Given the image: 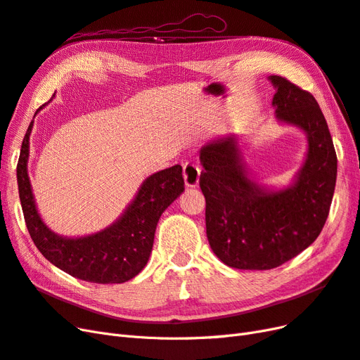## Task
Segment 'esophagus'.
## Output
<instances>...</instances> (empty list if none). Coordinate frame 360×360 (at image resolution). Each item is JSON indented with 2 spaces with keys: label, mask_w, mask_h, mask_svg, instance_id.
I'll return each mask as SVG.
<instances>
[{
  "label": "esophagus",
  "mask_w": 360,
  "mask_h": 360,
  "mask_svg": "<svg viewBox=\"0 0 360 360\" xmlns=\"http://www.w3.org/2000/svg\"><path fill=\"white\" fill-rule=\"evenodd\" d=\"M201 169L198 165H195L192 162H186L183 165V179L186 188H197L200 183Z\"/></svg>",
  "instance_id": "obj_1"
}]
</instances>
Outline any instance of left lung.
Returning <instances> with one entry per match:
<instances>
[{"label": "left lung", "instance_id": "obj_1", "mask_svg": "<svg viewBox=\"0 0 360 360\" xmlns=\"http://www.w3.org/2000/svg\"><path fill=\"white\" fill-rule=\"evenodd\" d=\"M276 122L307 136V153L288 186L261 183L245 160L240 138L217 136L200 150L207 238L228 267L269 270L315 242L328 219L336 183V153L317 101L271 75Z\"/></svg>", "mask_w": 360, "mask_h": 360}]
</instances>
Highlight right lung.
<instances>
[{"instance_id":"1","label":"right lung","mask_w":360,"mask_h":360,"mask_svg":"<svg viewBox=\"0 0 360 360\" xmlns=\"http://www.w3.org/2000/svg\"><path fill=\"white\" fill-rule=\"evenodd\" d=\"M32 124L34 120L24 136L16 169L20 205L32 242L49 263L73 278L93 284H122L135 278L151 255L159 217L184 191L181 167L148 176L124 212L103 230L81 237L60 236L41 219L28 177Z\"/></svg>"}]
</instances>
